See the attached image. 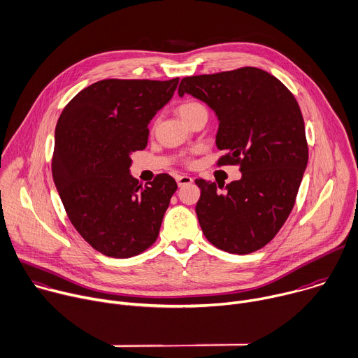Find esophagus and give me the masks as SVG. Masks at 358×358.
<instances>
[{
    "mask_svg": "<svg viewBox=\"0 0 358 358\" xmlns=\"http://www.w3.org/2000/svg\"><path fill=\"white\" fill-rule=\"evenodd\" d=\"M176 182H178V186H185V185H190L193 182V178L189 176V175H179L176 178Z\"/></svg>",
    "mask_w": 358,
    "mask_h": 358,
    "instance_id": "obj_1",
    "label": "esophagus"
}]
</instances>
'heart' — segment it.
Listing matches in <instances>:
<instances>
[{
    "label": "heart",
    "mask_w": 358,
    "mask_h": 358,
    "mask_svg": "<svg viewBox=\"0 0 358 358\" xmlns=\"http://www.w3.org/2000/svg\"><path fill=\"white\" fill-rule=\"evenodd\" d=\"M200 111H206V107L197 100H186V101L180 103V106L178 107V114L180 115L182 120H186Z\"/></svg>",
    "instance_id": "1"
}]
</instances>
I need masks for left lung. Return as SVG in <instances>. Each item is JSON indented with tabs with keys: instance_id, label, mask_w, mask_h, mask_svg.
<instances>
[{
	"instance_id": "obj_1",
	"label": "left lung",
	"mask_w": 358,
	"mask_h": 358,
	"mask_svg": "<svg viewBox=\"0 0 358 358\" xmlns=\"http://www.w3.org/2000/svg\"><path fill=\"white\" fill-rule=\"evenodd\" d=\"M178 93L192 94L216 113V145L226 152L217 165H238L243 175L226 186L196 179L203 234L231 254L262 248L289 217L308 165L296 99L275 76L250 66L185 78Z\"/></svg>"
}]
</instances>
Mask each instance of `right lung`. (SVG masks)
<instances>
[{
  "label": "right lung",
  "instance_id": "right-lung-1",
  "mask_svg": "<svg viewBox=\"0 0 358 358\" xmlns=\"http://www.w3.org/2000/svg\"><path fill=\"white\" fill-rule=\"evenodd\" d=\"M171 80L106 79L63 108L55 131L52 176L67 217L99 252L129 258L158 238L178 185L159 173L142 186L131 155L145 150L148 124L173 96Z\"/></svg>",
  "mask_w": 358,
  "mask_h": 358
}]
</instances>
